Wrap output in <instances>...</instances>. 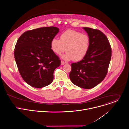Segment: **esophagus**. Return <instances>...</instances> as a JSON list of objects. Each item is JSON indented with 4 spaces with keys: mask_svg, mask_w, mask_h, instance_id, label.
<instances>
[{
    "mask_svg": "<svg viewBox=\"0 0 129 129\" xmlns=\"http://www.w3.org/2000/svg\"><path fill=\"white\" fill-rule=\"evenodd\" d=\"M65 64V62L63 61H62V60H61V65H63V64Z\"/></svg>",
    "mask_w": 129,
    "mask_h": 129,
    "instance_id": "esophagus-1",
    "label": "esophagus"
}]
</instances>
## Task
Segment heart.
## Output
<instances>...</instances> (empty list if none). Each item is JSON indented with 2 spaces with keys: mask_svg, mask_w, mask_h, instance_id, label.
I'll use <instances>...</instances> for the list:
<instances>
[{
  "mask_svg": "<svg viewBox=\"0 0 129 129\" xmlns=\"http://www.w3.org/2000/svg\"><path fill=\"white\" fill-rule=\"evenodd\" d=\"M90 46V39L88 35L72 30H68L60 36V39H52L50 47L56 55H60L66 51L62 56L66 60L73 59L78 61L84 58Z\"/></svg>",
  "mask_w": 129,
  "mask_h": 129,
  "instance_id": "b5f03b06",
  "label": "heart"
}]
</instances>
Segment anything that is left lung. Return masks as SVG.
<instances>
[{
  "instance_id": "left-lung-1",
  "label": "left lung",
  "mask_w": 129,
  "mask_h": 129,
  "mask_svg": "<svg viewBox=\"0 0 129 129\" xmlns=\"http://www.w3.org/2000/svg\"><path fill=\"white\" fill-rule=\"evenodd\" d=\"M90 39L88 52L80 61L71 64L70 78L75 85L90 89L101 83L107 74L112 50L107 36L100 30L83 27Z\"/></svg>"
}]
</instances>
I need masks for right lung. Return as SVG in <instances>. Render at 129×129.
Instances as JSON below:
<instances>
[{
  "label": "right lung",
  "instance_id": "right-lung-1",
  "mask_svg": "<svg viewBox=\"0 0 129 129\" xmlns=\"http://www.w3.org/2000/svg\"><path fill=\"white\" fill-rule=\"evenodd\" d=\"M58 32L55 26L35 28L23 33L16 42L14 57L18 71L24 81L34 88L52 83L54 71L60 65L59 57L50 47Z\"/></svg>",
  "mask_w": 129,
  "mask_h": 129
}]
</instances>
